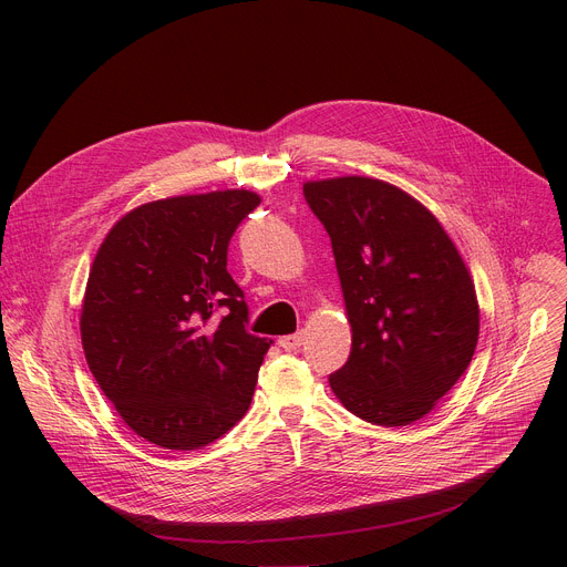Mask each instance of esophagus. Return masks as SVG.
I'll return each instance as SVG.
<instances>
[{"mask_svg": "<svg viewBox=\"0 0 567 567\" xmlns=\"http://www.w3.org/2000/svg\"><path fill=\"white\" fill-rule=\"evenodd\" d=\"M302 334L298 332V334H289V337H282L278 343H280V348L285 350V352H296V350H300V346H302Z\"/></svg>", "mask_w": 567, "mask_h": 567, "instance_id": "esophagus-1", "label": "esophagus"}]
</instances>
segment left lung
<instances>
[{
    "label": "left lung",
    "instance_id": "left-lung-1",
    "mask_svg": "<svg viewBox=\"0 0 567 567\" xmlns=\"http://www.w3.org/2000/svg\"><path fill=\"white\" fill-rule=\"evenodd\" d=\"M302 193L332 239L352 328V352L330 385L357 417L409 426L471 363L480 334L471 274L437 217L388 182L334 177Z\"/></svg>",
    "mask_w": 567,
    "mask_h": 567
}]
</instances>
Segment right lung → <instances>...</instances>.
<instances>
[{
  "mask_svg": "<svg viewBox=\"0 0 567 567\" xmlns=\"http://www.w3.org/2000/svg\"><path fill=\"white\" fill-rule=\"evenodd\" d=\"M258 204L241 188L147 202L112 226L94 258L80 311L85 359L150 444L195 451L251 406L271 341L247 332L226 251Z\"/></svg>",
  "mask_w": 567,
  "mask_h": 567,
  "instance_id": "obj_1",
  "label": "right lung"
}]
</instances>
